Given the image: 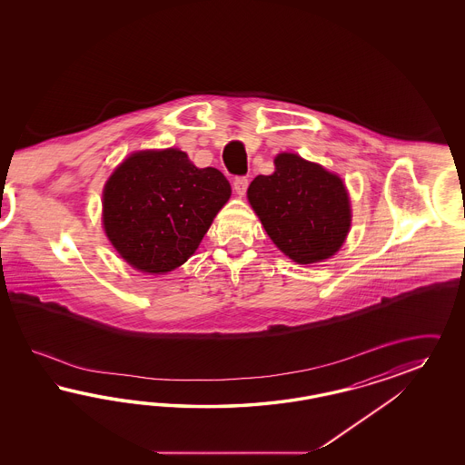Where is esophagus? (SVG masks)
<instances>
[{
  "instance_id": "1",
  "label": "esophagus",
  "mask_w": 465,
  "mask_h": 465,
  "mask_svg": "<svg viewBox=\"0 0 465 465\" xmlns=\"http://www.w3.org/2000/svg\"><path fill=\"white\" fill-rule=\"evenodd\" d=\"M247 187H249V179H247V177H237V179L233 181V189H235V193H237L239 196L245 194Z\"/></svg>"
}]
</instances>
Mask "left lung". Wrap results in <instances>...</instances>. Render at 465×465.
I'll return each instance as SVG.
<instances>
[{"mask_svg": "<svg viewBox=\"0 0 465 465\" xmlns=\"http://www.w3.org/2000/svg\"><path fill=\"white\" fill-rule=\"evenodd\" d=\"M271 175H257L247 197L271 240L296 264L332 257L348 237L351 204L341 177L295 153L274 158Z\"/></svg>", "mask_w": 465, "mask_h": 465, "instance_id": "8db88e82", "label": "left lung"}]
</instances>
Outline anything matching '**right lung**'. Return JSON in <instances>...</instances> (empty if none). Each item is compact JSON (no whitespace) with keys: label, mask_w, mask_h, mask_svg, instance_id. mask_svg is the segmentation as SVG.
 Listing matches in <instances>:
<instances>
[{"label":"right lung","mask_w":465,"mask_h":465,"mask_svg":"<svg viewBox=\"0 0 465 465\" xmlns=\"http://www.w3.org/2000/svg\"><path fill=\"white\" fill-rule=\"evenodd\" d=\"M230 194L220 170L197 169L181 150H143L105 183L104 230L129 266L163 274L196 252Z\"/></svg>","instance_id":"add662e5"}]
</instances>
